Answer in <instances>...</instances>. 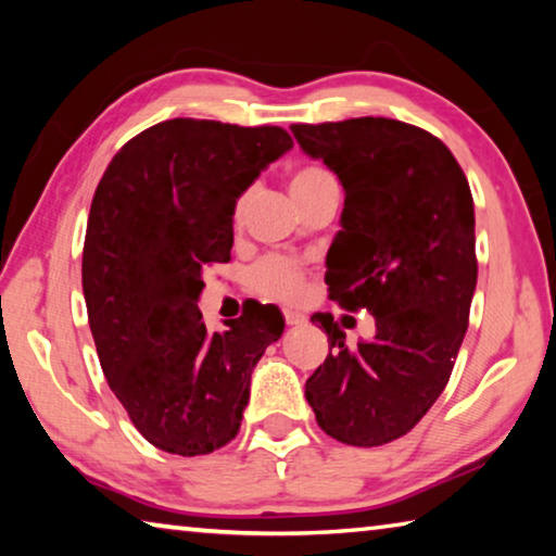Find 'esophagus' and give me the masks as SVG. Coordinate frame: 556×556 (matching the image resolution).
I'll list each match as a JSON object with an SVG mask.
<instances>
[{
    "instance_id": "34e87169",
    "label": "esophagus",
    "mask_w": 556,
    "mask_h": 556,
    "mask_svg": "<svg viewBox=\"0 0 556 556\" xmlns=\"http://www.w3.org/2000/svg\"><path fill=\"white\" fill-rule=\"evenodd\" d=\"M285 321H287V326H299V324H304L306 318H304V314H296V312H285Z\"/></svg>"
}]
</instances>
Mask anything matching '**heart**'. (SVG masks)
<instances>
[{
    "instance_id": "b5f03b06",
    "label": "heart",
    "mask_w": 556,
    "mask_h": 556,
    "mask_svg": "<svg viewBox=\"0 0 556 556\" xmlns=\"http://www.w3.org/2000/svg\"><path fill=\"white\" fill-rule=\"evenodd\" d=\"M333 176L326 168L316 164H304L291 172L289 188L294 201L301 205L316 195L321 188L333 186ZM242 213V201L238 203V215ZM306 287V269L301 262L285 255H267L250 267L248 271V289L252 294L269 301H281V304H294L301 299Z\"/></svg>"
}]
</instances>
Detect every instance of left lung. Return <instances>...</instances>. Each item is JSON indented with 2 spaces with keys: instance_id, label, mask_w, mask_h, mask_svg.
I'll return each instance as SVG.
<instances>
[{
  "instance_id": "left-lung-1",
  "label": "left lung",
  "mask_w": 556,
  "mask_h": 556,
  "mask_svg": "<svg viewBox=\"0 0 556 556\" xmlns=\"http://www.w3.org/2000/svg\"><path fill=\"white\" fill-rule=\"evenodd\" d=\"M308 156L345 188L343 230L326 285L375 336L345 345L331 314L324 365L306 380L318 427L348 446L400 439L444 392L476 291V218L468 178L431 131L388 117L291 125Z\"/></svg>"
}]
</instances>
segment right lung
I'll return each instance as SVG.
<instances>
[{"mask_svg":"<svg viewBox=\"0 0 556 556\" xmlns=\"http://www.w3.org/2000/svg\"><path fill=\"white\" fill-rule=\"evenodd\" d=\"M291 147L271 125L166 119L112 156L92 195L83 294L102 372L168 454L203 456L238 437L252 368L285 331L279 308L255 301L211 333L195 301L203 267L230 260L240 193Z\"/></svg>","mask_w":556,"mask_h":556,"instance_id":"1","label":"right lung"}]
</instances>
